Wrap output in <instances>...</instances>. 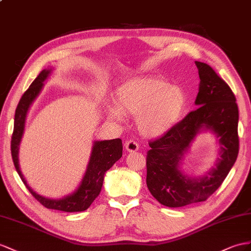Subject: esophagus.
<instances>
[{
    "label": "esophagus",
    "mask_w": 251,
    "mask_h": 251,
    "mask_svg": "<svg viewBox=\"0 0 251 251\" xmlns=\"http://www.w3.org/2000/svg\"><path fill=\"white\" fill-rule=\"evenodd\" d=\"M125 150L128 152H134L139 150V145L137 142H134L132 140L129 141H126L125 142Z\"/></svg>",
    "instance_id": "esophagus-1"
}]
</instances>
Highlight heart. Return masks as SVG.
Instances as JSON below:
<instances>
[{
	"label": "heart",
	"instance_id": "1",
	"mask_svg": "<svg viewBox=\"0 0 251 251\" xmlns=\"http://www.w3.org/2000/svg\"><path fill=\"white\" fill-rule=\"evenodd\" d=\"M188 104L185 91L161 77L139 76L127 80L115 92L114 105L107 107L110 118L137 117L138 131L145 138H160L174 127Z\"/></svg>",
	"mask_w": 251,
	"mask_h": 251
}]
</instances>
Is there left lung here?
Here are the masks:
<instances>
[{
    "label": "left lung",
    "mask_w": 251,
    "mask_h": 251,
    "mask_svg": "<svg viewBox=\"0 0 251 251\" xmlns=\"http://www.w3.org/2000/svg\"><path fill=\"white\" fill-rule=\"evenodd\" d=\"M198 69V107L163 137L150 143L146 184L151 194L166 207L179 208L204 201L221 187L239 153V108L230 87L207 63L195 61ZM209 131L220 146L216 165L203 176L192 177L181 165L196 137Z\"/></svg>",
    "instance_id": "obj_1"
}]
</instances>
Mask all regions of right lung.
I'll return each instance as SVG.
<instances>
[{"instance_id":"obj_1","label":"right lung","mask_w":251,"mask_h":251,"mask_svg":"<svg viewBox=\"0 0 251 251\" xmlns=\"http://www.w3.org/2000/svg\"><path fill=\"white\" fill-rule=\"evenodd\" d=\"M52 71L53 68L42 70L19 101L15 114L14 133L11 138V156L15 168L25 187L44 207L63 212H81L87 210L94 201V199L100 195L102 182H104L105 173L110 170L111 166L121 159L122 153H123V145H122L121 139L93 141L91 155H90L87 169L81 181L75 191L66 196L61 198L46 197L40 195L30 187L22 174L20 163H19V150H20L21 140L25 129V122H26L29 108L38 98V95L40 94L44 86L43 82L47 80Z\"/></svg>"}]
</instances>
